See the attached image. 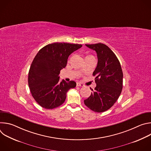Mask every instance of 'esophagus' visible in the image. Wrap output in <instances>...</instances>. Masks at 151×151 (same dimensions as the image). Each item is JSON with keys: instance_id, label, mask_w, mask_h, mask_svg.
I'll return each instance as SVG.
<instances>
[{"instance_id": "1", "label": "esophagus", "mask_w": 151, "mask_h": 151, "mask_svg": "<svg viewBox=\"0 0 151 151\" xmlns=\"http://www.w3.org/2000/svg\"><path fill=\"white\" fill-rule=\"evenodd\" d=\"M76 86L77 87H83V85L82 83H81L79 82L76 83Z\"/></svg>"}]
</instances>
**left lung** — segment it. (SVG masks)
Segmentation results:
<instances>
[{
    "mask_svg": "<svg viewBox=\"0 0 151 151\" xmlns=\"http://www.w3.org/2000/svg\"><path fill=\"white\" fill-rule=\"evenodd\" d=\"M85 46L95 51L97 64L93 72L96 87L84 104L96 112L110 109L120 96L122 89L123 73L120 63L115 54L107 45L99 44Z\"/></svg>",
    "mask_w": 151,
    "mask_h": 151,
    "instance_id": "left-lung-1",
    "label": "left lung"
}]
</instances>
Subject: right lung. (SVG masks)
Wrapping results in <instances>:
<instances>
[{"mask_svg":"<svg viewBox=\"0 0 151 151\" xmlns=\"http://www.w3.org/2000/svg\"><path fill=\"white\" fill-rule=\"evenodd\" d=\"M82 47L69 43H53L39 51L29 70L28 83L32 96L42 107L52 109L61 105L68 91L76 87L73 81H60V70L69 55Z\"/></svg>","mask_w":151,"mask_h":151,"instance_id":"right-lung-1","label":"right lung"}]
</instances>
